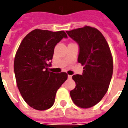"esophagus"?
I'll return each mask as SVG.
<instances>
[{
	"instance_id": "34e87169",
	"label": "esophagus",
	"mask_w": 128,
	"mask_h": 128,
	"mask_svg": "<svg viewBox=\"0 0 128 128\" xmlns=\"http://www.w3.org/2000/svg\"><path fill=\"white\" fill-rule=\"evenodd\" d=\"M68 79H71V78H72V75H68Z\"/></svg>"
}]
</instances>
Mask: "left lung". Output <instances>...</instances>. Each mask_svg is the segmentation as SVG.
<instances>
[{
	"mask_svg": "<svg viewBox=\"0 0 128 128\" xmlns=\"http://www.w3.org/2000/svg\"><path fill=\"white\" fill-rule=\"evenodd\" d=\"M66 33L78 43V62L84 66L82 75L72 77L76 86L70 95L78 107L89 108L107 92L112 76V56L104 36L94 27L85 26Z\"/></svg>",
	"mask_w": 128,
	"mask_h": 128,
	"instance_id": "left-lung-1",
	"label": "left lung"
}]
</instances>
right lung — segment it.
Masks as SVG:
<instances>
[{
    "label": "right lung",
    "mask_w": 128,
    "mask_h": 128,
    "mask_svg": "<svg viewBox=\"0 0 128 128\" xmlns=\"http://www.w3.org/2000/svg\"><path fill=\"white\" fill-rule=\"evenodd\" d=\"M63 38L64 31L36 29L22 40L14 58V73L18 88L29 106L38 110L50 108L56 92L68 78L66 72L48 70L54 48Z\"/></svg>",
    "instance_id": "right-lung-1"
}]
</instances>
